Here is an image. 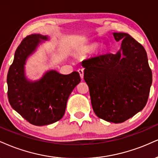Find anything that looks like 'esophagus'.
<instances>
[{"mask_svg": "<svg viewBox=\"0 0 158 158\" xmlns=\"http://www.w3.org/2000/svg\"><path fill=\"white\" fill-rule=\"evenodd\" d=\"M78 72H79V75H80L81 79H83V77H84V71H83V69L79 68V69H78Z\"/></svg>", "mask_w": 158, "mask_h": 158, "instance_id": "esophagus-1", "label": "esophagus"}]
</instances>
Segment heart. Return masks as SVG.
<instances>
[{
  "label": "heart",
  "mask_w": 158,
  "mask_h": 158,
  "mask_svg": "<svg viewBox=\"0 0 158 158\" xmlns=\"http://www.w3.org/2000/svg\"><path fill=\"white\" fill-rule=\"evenodd\" d=\"M93 47H94V45H91V46H90V47H89V48H93Z\"/></svg>",
  "instance_id": "heart-1"
}]
</instances>
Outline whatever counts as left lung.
<instances>
[{
	"label": "left lung",
	"instance_id": "8db88e82",
	"mask_svg": "<svg viewBox=\"0 0 158 158\" xmlns=\"http://www.w3.org/2000/svg\"><path fill=\"white\" fill-rule=\"evenodd\" d=\"M113 36L121 40L120 51L87 59L81 65L94 113L100 118L119 123L146 106L152 73L143 45L128 34Z\"/></svg>",
	"mask_w": 158,
	"mask_h": 158
}]
</instances>
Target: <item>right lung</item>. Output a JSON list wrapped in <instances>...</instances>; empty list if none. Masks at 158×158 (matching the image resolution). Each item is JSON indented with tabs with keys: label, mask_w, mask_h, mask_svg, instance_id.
<instances>
[{
	"label": "right lung",
	"mask_w": 158,
	"mask_h": 158,
	"mask_svg": "<svg viewBox=\"0 0 158 158\" xmlns=\"http://www.w3.org/2000/svg\"><path fill=\"white\" fill-rule=\"evenodd\" d=\"M40 40H48V37L31 35L23 40L15 51L7 74L9 104L23 118L35 126L51 124L60 120L64 114L70 94L81 81L77 71L62 75L51 71L34 82L26 79L25 62Z\"/></svg>",
	"instance_id": "1"
}]
</instances>
